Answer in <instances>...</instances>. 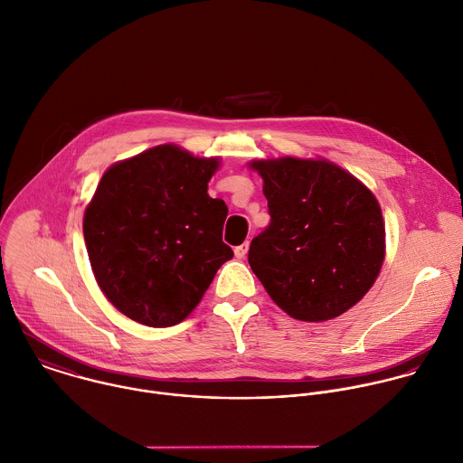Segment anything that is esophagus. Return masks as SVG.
<instances>
[{"label":"esophagus","mask_w":463,"mask_h":463,"mask_svg":"<svg viewBox=\"0 0 463 463\" xmlns=\"http://www.w3.org/2000/svg\"><path fill=\"white\" fill-rule=\"evenodd\" d=\"M247 250H249V241H245V243H241L240 247H236V249H234V254H236L238 260H243V258L247 256Z\"/></svg>","instance_id":"esophagus-1"}]
</instances>
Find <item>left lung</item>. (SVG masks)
<instances>
[{"mask_svg": "<svg viewBox=\"0 0 463 463\" xmlns=\"http://www.w3.org/2000/svg\"><path fill=\"white\" fill-rule=\"evenodd\" d=\"M270 225L250 241L249 265L290 317L321 323L357 305L386 256L375 194L326 158H261Z\"/></svg>", "mask_w": 463, "mask_h": 463, "instance_id": "obj_1", "label": "left lung"}]
</instances>
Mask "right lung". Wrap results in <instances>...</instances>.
Masks as SVG:
<instances>
[{"label": "right lung", "instance_id": "obj_1", "mask_svg": "<svg viewBox=\"0 0 463 463\" xmlns=\"http://www.w3.org/2000/svg\"><path fill=\"white\" fill-rule=\"evenodd\" d=\"M218 156L175 144L115 162L86 205L82 232L95 281L126 317L182 323L234 252L222 241L227 205L207 184Z\"/></svg>", "mask_w": 463, "mask_h": 463}]
</instances>
